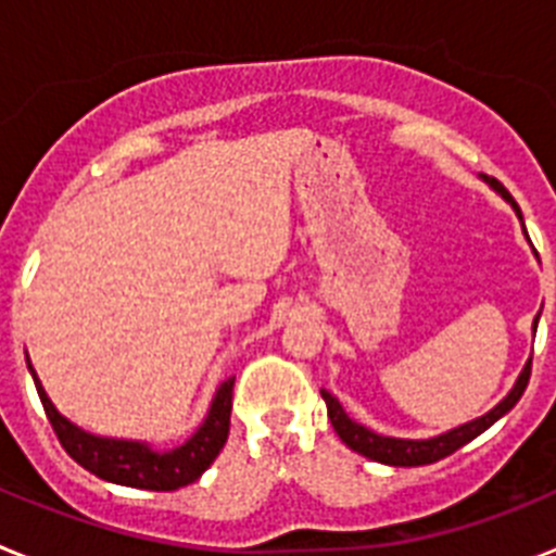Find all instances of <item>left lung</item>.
Listing matches in <instances>:
<instances>
[{
	"instance_id": "1",
	"label": "left lung",
	"mask_w": 556,
	"mask_h": 556,
	"mask_svg": "<svg viewBox=\"0 0 556 556\" xmlns=\"http://www.w3.org/2000/svg\"><path fill=\"white\" fill-rule=\"evenodd\" d=\"M488 184H490V189L498 191L501 198L513 205L515 214H518V219H520V225H523V217H520L518 203L509 198V191L504 189V186H501L495 178L488 180ZM523 233H527V228H523ZM527 239H529V236H527ZM538 320H540V314L534 317L532 331H538ZM529 372H532V358H529L527 365H523V370H520L518 381H515L513 390L507 392V397H504V401H498V404H495L493 409L488 412V415L476 417V420H468V424L456 426V429H451V431H443V434L429 437V440H401V437L376 434V431H370L367 426L351 420V417L345 415V409H342V404H339L331 392L320 390V395H323V401H326V406H328V417H331L333 431H337L339 440H342L348 448H353L356 454L367 456V459H372V462H381V465H395V468H415V465H431V462H437V459H445V456L454 454V451H459L462 445H468L470 440H476V437L481 434V431H488L490 426L495 424V420H501V417L507 415V412L513 409V406L520 401L523 390H527Z\"/></svg>"
}]
</instances>
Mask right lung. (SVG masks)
Masks as SVG:
<instances>
[{
    "label": "right lung",
    "instance_id": "1",
    "mask_svg": "<svg viewBox=\"0 0 556 556\" xmlns=\"http://www.w3.org/2000/svg\"><path fill=\"white\" fill-rule=\"evenodd\" d=\"M27 367L33 372V381H36L43 412H47L49 424L55 429L66 454L94 476L113 481V484H122V488L155 490V493H169V490L186 488V484L198 481L211 468V462L217 459L225 440H228L230 406H233L230 404L233 401V378H228V381L217 387V395L211 397L208 415H205L203 424L198 426V431L184 445L159 451L152 448L150 443H144V440L100 437L72 424L49 401L47 390H43L36 370L29 365V356Z\"/></svg>",
    "mask_w": 556,
    "mask_h": 556
}]
</instances>
